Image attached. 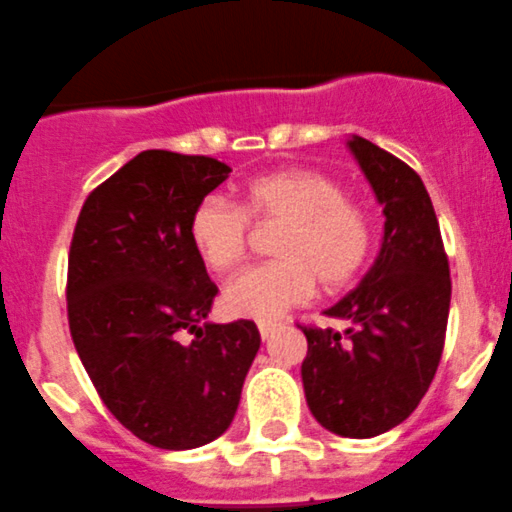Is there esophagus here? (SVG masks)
<instances>
[{
  "label": "esophagus",
  "instance_id": "esophagus-1",
  "mask_svg": "<svg viewBox=\"0 0 512 512\" xmlns=\"http://www.w3.org/2000/svg\"><path fill=\"white\" fill-rule=\"evenodd\" d=\"M257 331H260L262 341H267V338L275 333V323H260V326H257Z\"/></svg>",
  "mask_w": 512,
  "mask_h": 512
}]
</instances>
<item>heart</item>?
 <instances>
[{
	"instance_id": "b5f03b06",
	"label": "heart",
	"mask_w": 512,
	"mask_h": 512,
	"mask_svg": "<svg viewBox=\"0 0 512 512\" xmlns=\"http://www.w3.org/2000/svg\"><path fill=\"white\" fill-rule=\"evenodd\" d=\"M250 219L283 229L275 240L280 262L242 272L222 295L224 310L247 321L275 323L308 303L315 283L341 293L364 272L374 247L371 214L346 197L341 181L315 169H283L247 181L240 207L214 197L194 207L189 242L207 270L227 275L245 260Z\"/></svg>"
}]
</instances>
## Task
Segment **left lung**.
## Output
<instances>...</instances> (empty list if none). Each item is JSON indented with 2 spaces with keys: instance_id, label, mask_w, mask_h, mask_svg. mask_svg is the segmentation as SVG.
Masks as SVG:
<instances>
[{
  "instance_id": "1",
  "label": "left lung",
  "mask_w": 512,
  "mask_h": 512,
  "mask_svg": "<svg viewBox=\"0 0 512 512\" xmlns=\"http://www.w3.org/2000/svg\"><path fill=\"white\" fill-rule=\"evenodd\" d=\"M346 146L384 207V237L358 288L326 310L351 328H303L300 376L321 427L369 439L404 422L427 394L442 358L452 283L417 171L361 136Z\"/></svg>"
}]
</instances>
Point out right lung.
<instances>
[{
    "label": "right lung",
    "instance_id": "1",
    "mask_svg": "<svg viewBox=\"0 0 512 512\" xmlns=\"http://www.w3.org/2000/svg\"><path fill=\"white\" fill-rule=\"evenodd\" d=\"M229 171L209 156L141 151L85 199L75 224V351L113 417L161 450L227 432L260 348L252 321H207L217 285L189 242L191 212Z\"/></svg>",
    "mask_w": 512,
    "mask_h": 512
}]
</instances>
